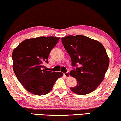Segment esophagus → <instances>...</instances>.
Returning <instances> with one entry per match:
<instances>
[{
  "label": "esophagus",
  "instance_id": "34e87169",
  "mask_svg": "<svg viewBox=\"0 0 121 121\" xmlns=\"http://www.w3.org/2000/svg\"><path fill=\"white\" fill-rule=\"evenodd\" d=\"M64 75L66 77V78H68V77H69V76H70L69 72H67L66 73H64Z\"/></svg>",
  "mask_w": 121,
  "mask_h": 121
}]
</instances>
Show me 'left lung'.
Wrapping results in <instances>:
<instances>
[{
    "label": "left lung",
    "instance_id": "left-lung-1",
    "mask_svg": "<svg viewBox=\"0 0 121 121\" xmlns=\"http://www.w3.org/2000/svg\"><path fill=\"white\" fill-rule=\"evenodd\" d=\"M62 43L72 59L70 75L77 79V85L71 87L78 95L90 94L102 82L107 72L109 59L104 47L97 40L81 35L62 38Z\"/></svg>",
    "mask_w": 121,
    "mask_h": 121
}]
</instances>
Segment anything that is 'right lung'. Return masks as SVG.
<instances>
[{
	"label": "right lung",
	"mask_w": 121,
	"mask_h": 121,
	"mask_svg": "<svg viewBox=\"0 0 121 121\" xmlns=\"http://www.w3.org/2000/svg\"><path fill=\"white\" fill-rule=\"evenodd\" d=\"M60 38L40 37L20 43L12 52L13 69L22 85L29 92L44 95L51 91L55 82L63 75L61 72L47 71L49 53Z\"/></svg>",
	"instance_id": "obj_1"
}]
</instances>
